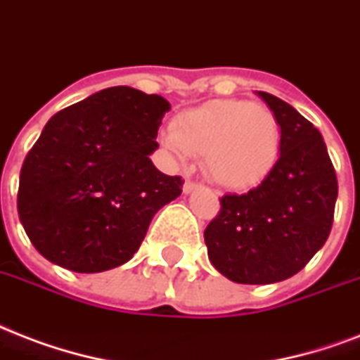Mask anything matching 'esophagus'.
I'll return each instance as SVG.
<instances>
[{
    "mask_svg": "<svg viewBox=\"0 0 360 360\" xmlns=\"http://www.w3.org/2000/svg\"><path fill=\"white\" fill-rule=\"evenodd\" d=\"M195 189H199V186H197V184H193V182H186V184H184V193H186V195L193 193Z\"/></svg>",
    "mask_w": 360,
    "mask_h": 360,
    "instance_id": "esophagus-1",
    "label": "esophagus"
}]
</instances>
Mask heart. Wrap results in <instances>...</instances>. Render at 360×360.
I'll list each match as a JSON object with an SVG mask.
<instances>
[{
    "mask_svg": "<svg viewBox=\"0 0 360 360\" xmlns=\"http://www.w3.org/2000/svg\"><path fill=\"white\" fill-rule=\"evenodd\" d=\"M178 161L202 155L206 176L219 188L244 191L269 176L281 154V125L261 103L218 99L186 110L160 136Z\"/></svg>",
    "mask_w": 360,
    "mask_h": 360,
    "instance_id": "b5f03b06",
    "label": "heart"
}]
</instances>
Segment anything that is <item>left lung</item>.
<instances>
[{
	"label": "left lung",
	"instance_id": "8db88e82",
	"mask_svg": "<svg viewBox=\"0 0 360 360\" xmlns=\"http://www.w3.org/2000/svg\"><path fill=\"white\" fill-rule=\"evenodd\" d=\"M281 125V154L244 195L221 197L205 231L208 259L236 283L264 285L295 276L328 238L338 182L321 133L272 94L257 91Z\"/></svg>",
	"mask_w": 360,
	"mask_h": 360
}]
</instances>
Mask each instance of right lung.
<instances>
[{"label":"right lung","mask_w":360,"mask_h":360,"mask_svg":"<svg viewBox=\"0 0 360 360\" xmlns=\"http://www.w3.org/2000/svg\"><path fill=\"white\" fill-rule=\"evenodd\" d=\"M171 103L114 86L46 122L20 171L18 216L44 259L73 272L127 263L184 180L150 155Z\"/></svg>","instance_id":"add662e5"}]
</instances>
